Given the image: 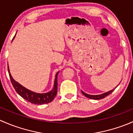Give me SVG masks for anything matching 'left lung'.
<instances>
[{
	"label": "left lung",
	"instance_id": "obj_1",
	"mask_svg": "<svg viewBox=\"0 0 133 133\" xmlns=\"http://www.w3.org/2000/svg\"><path fill=\"white\" fill-rule=\"evenodd\" d=\"M115 88H114L113 90H110V91H108V92L106 93H104V94H101V95H89V94H86V93H84V91H81L82 94H83V95H84L85 97H88V98H91V99H95V100H99V99H102V98H105L106 97H107L108 95H109L110 94H111L112 92H113V90H115Z\"/></svg>",
	"mask_w": 133,
	"mask_h": 133
}]
</instances>
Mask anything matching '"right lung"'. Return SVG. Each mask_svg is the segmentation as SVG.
I'll return each instance as SVG.
<instances>
[{
  "label": "right lung",
  "instance_id": "1",
  "mask_svg": "<svg viewBox=\"0 0 133 133\" xmlns=\"http://www.w3.org/2000/svg\"><path fill=\"white\" fill-rule=\"evenodd\" d=\"M15 36L13 38V40L15 38ZM8 68V73H9V77H10L13 87H14L15 90H16L18 94L20 95L23 98L25 99L26 101L31 102V103L34 104L41 105L49 103L51 101H52L54 98H55L57 92V75H58L59 71L57 72L56 74L55 80H54V85L52 90L51 91H49V92L45 93V94H38V93H35L34 91H32L31 90H28V89L25 88V87H24L21 84H19L18 83L15 81L13 79V78L12 77L11 75L9 66Z\"/></svg>",
  "mask_w": 133,
  "mask_h": 133
}]
</instances>
